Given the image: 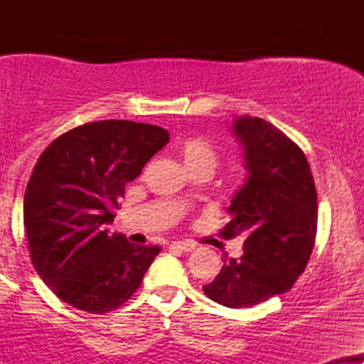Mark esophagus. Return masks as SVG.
<instances>
[{"mask_svg": "<svg viewBox=\"0 0 364 364\" xmlns=\"http://www.w3.org/2000/svg\"><path fill=\"white\" fill-rule=\"evenodd\" d=\"M169 248L171 250H178V252L190 253V252H193L196 246L193 243H190V241H174V243H171Z\"/></svg>", "mask_w": 364, "mask_h": 364, "instance_id": "1", "label": "esophagus"}]
</instances>
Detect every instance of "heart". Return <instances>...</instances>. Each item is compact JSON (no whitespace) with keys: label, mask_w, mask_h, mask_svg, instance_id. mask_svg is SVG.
I'll use <instances>...</instances> for the list:
<instances>
[{"label":"heart","mask_w":364,"mask_h":364,"mask_svg":"<svg viewBox=\"0 0 364 364\" xmlns=\"http://www.w3.org/2000/svg\"><path fill=\"white\" fill-rule=\"evenodd\" d=\"M178 154L181 157L183 164L188 173L196 169H208L214 171L217 166V152L212 147L210 141L198 139V136H191L179 141Z\"/></svg>","instance_id":"b5f03b06"}]
</instances>
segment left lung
I'll use <instances>...</instances> for the list:
<instances>
[{
  "instance_id": "1",
  "label": "left lung",
  "mask_w": 364,
  "mask_h": 364,
  "mask_svg": "<svg viewBox=\"0 0 364 364\" xmlns=\"http://www.w3.org/2000/svg\"><path fill=\"white\" fill-rule=\"evenodd\" d=\"M245 183L231 198L223 235L245 232L243 255L224 265L203 292L228 308H250L289 291L315 245L316 190L303 150L265 119L240 116Z\"/></svg>"
}]
</instances>
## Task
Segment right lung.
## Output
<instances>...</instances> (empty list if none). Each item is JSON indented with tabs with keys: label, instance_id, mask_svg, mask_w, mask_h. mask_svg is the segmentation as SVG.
<instances>
[{
	"label": "right lung",
	"instance_id": "1",
	"mask_svg": "<svg viewBox=\"0 0 364 364\" xmlns=\"http://www.w3.org/2000/svg\"><path fill=\"white\" fill-rule=\"evenodd\" d=\"M169 141L168 129L135 121H95L44 150L28 179L23 225L37 274L82 311H112L140 287L161 246L109 232L124 185Z\"/></svg>",
	"mask_w": 364,
	"mask_h": 364
}]
</instances>
